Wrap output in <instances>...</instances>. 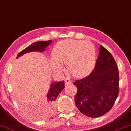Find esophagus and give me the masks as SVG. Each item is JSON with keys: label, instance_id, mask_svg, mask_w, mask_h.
<instances>
[{"label": "esophagus", "instance_id": "esophagus-1", "mask_svg": "<svg viewBox=\"0 0 131 131\" xmlns=\"http://www.w3.org/2000/svg\"><path fill=\"white\" fill-rule=\"evenodd\" d=\"M72 83L71 81L69 79H65V84L66 85H69V84H71Z\"/></svg>", "mask_w": 131, "mask_h": 131}]
</instances>
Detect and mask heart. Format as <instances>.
Segmentation results:
<instances>
[{
    "label": "heart",
    "instance_id": "heart-1",
    "mask_svg": "<svg viewBox=\"0 0 131 131\" xmlns=\"http://www.w3.org/2000/svg\"><path fill=\"white\" fill-rule=\"evenodd\" d=\"M96 60V48L90 41L66 39L55 45L50 64L55 71L60 73L64 70L63 64L66 63L74 75L83 77L92 71Z\"/></svg>",
    "mask_w": 131,
    "mask_h": 131
}]
</instances>
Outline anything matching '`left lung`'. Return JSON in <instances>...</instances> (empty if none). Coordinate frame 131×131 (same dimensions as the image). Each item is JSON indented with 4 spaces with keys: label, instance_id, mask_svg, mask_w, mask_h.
Masks as SVG:
<instances>
[{
    "label": "left lung",
    "instance_id": "1",
    "mask_svg": "<svg viewBox=\"0 0 131 131\" xmlns=\"http://www.w3.org/2000/svg\"><path fill=\"white\" fill-rule=\"evenodd\" d=\"M119 75L114 58L100 45L99 53L93 71L85 78L75 81V104L81 113L98 117L109 112L119 94Z\"/></svg>",
    "mask_w": 131,
    "mask_h": 131
}]
</instances>
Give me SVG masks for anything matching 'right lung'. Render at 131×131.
I'll return each instance as SVG.
<instances>
[{
	"mask_svg": "<svg viewBox=\"0 0 131 131\" xmlns=\"http://www.w3.org/2000/svg\"><path fill=\"white\" fill-rule=\"evenodd\" d=\"M51 42L52 40H50L47 41H38L32 43L19 53L16 58H18L19 57L23 56L26 53L31 52H43L47 47H48ZM64 84H65L64 81L52 82L51 83L50 89L47 94V102L41 113L38 112L36 113L35 112H29V114L35 119H46L51 116L55 106V100L64 89Z\"/></svg>",
	"mask_w": 131,
	"mask_h": 131,
	"instance_id": "1",
	"label": "right lung"
}]
</instances>
